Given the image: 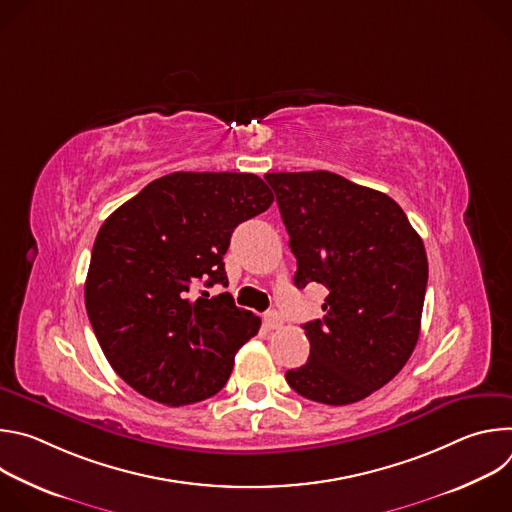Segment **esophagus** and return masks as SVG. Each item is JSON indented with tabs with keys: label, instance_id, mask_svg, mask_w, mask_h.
Returning a JSON list of instances; mask_svg holds the SVG:
<instances>
[{
	"label": "esophagus",
	"instance_id": "34e87169",
	"mask_svg": "<svg viewBox=\"0 0 512 512\" xmlns=\"http://www.w3.org/2000/svg\"><path fill=\"white\" fill-rule=\"evenodd\" d=\"M263 322H265V326H267L269 330H277V328H281V324H283V320H281V316H279L277 312H265V314H263Z\"/></svg>",
	"mask_w": 512,
	"mask_h": 512
}]
</instances>
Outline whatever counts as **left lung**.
I'll return each instance as SVG.
<instances>
[{"instance_id":"1","label":"left lung","mask_w":512,"mask_h":512,"mask_svg":"<svg viewBox=\"0 0 512 512\" xmlns=\"http://www.w3.org/2000/svg\"><path fill=\"white\" fill-rule=\"evenodd\" d=\"M294 283L328 289L322 320L304 324L310 358L287 385L324 405H350L385 387L409 360L421 328L427 255L403 208L338 174L273 172Z\"/></svg>"}]
</instances>
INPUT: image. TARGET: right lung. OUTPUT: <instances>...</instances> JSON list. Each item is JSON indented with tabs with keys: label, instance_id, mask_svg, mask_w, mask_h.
I'll return each instance as SVG.
<instances>
[{
	"label": "right lung",
	"instance_id": "add662e5",
	"mask_svg": "<svg viewBox=\"0 0 512 512\" xmlns=\"http://www.w3.org/2000/svg\"><path fill=\"white\" fill-rule=\"evenodd\" d=\"M273 202L267 184L241 172H174L121 204L93 245L85 304L113 371L164 405L221 391L237 350L261 320L229 294L223 255L233 231Z\"/></svg>",
	"mask_w": 512,
	"mask_h": 512
}]
</instances>
